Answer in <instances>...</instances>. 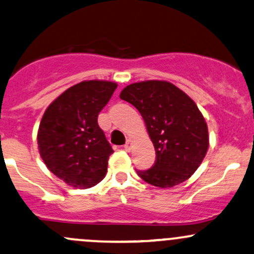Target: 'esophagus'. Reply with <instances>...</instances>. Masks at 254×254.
I'll return each mask as SVG.
<instances>
[{
  "mask_svg": "<svg viewBox=\"0 0 254 254\" xmlns=\"http://www.w3.org/2000/svg\"><path fill=\"white\" fill-rule=\"evenodd\" d=\"M124 149L125 150H130V149H131V141H130V140L127 141V143L124 144Z\"/></svg>",
  "mask_w": 254,
  "mask_h": 254,
  "instance_id": "1",
  "label": "esophagus"
}]
</instances>
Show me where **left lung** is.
<instances>
[{"instance_id":"8db88e82","label":"left lung","mask_w":254,"mask_h":254,"mask_svg":"<svg viewBox=\"0 0 254 254\" xmlns=\"http://www.w3.org/2000/svg\"><path fill=\"white\" fill-rule=\"evenodd\" d=\"M119 96L141 113L157 154L154 165L138 176L159 188L188 180L208 149L207 124L193 100L166 80L132 83Z\"/></svg>"}]
</instances>
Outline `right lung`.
I'll return each mask as SVG.
<instances>
[{"label": "right lung", "mask_w": 254, "mask_h": 254, "mask_svg": "<svg viewBox=\"0 0 254 254\" xmlns=\"http://www.w3.org/2000/svg\"><path fill=\"white\" fill-rule=\"evenodd\" d=\"M116 88L117 83L107 80H83L58 96L42 117L37 133L41 158L73 188H90L106 176L113 149L97 116Z\"/></svg>", "instance_id": "1"}]
</instances>
